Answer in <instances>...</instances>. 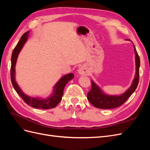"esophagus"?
<instances>
[{"label":"esophagus","instance_id":"1","mask_svg":"<svg viewBox=\"0 0 150 150\" xmlns=\"http://www.w3.org/2000/svg\"><path fill=\"white\" fill-rule=\"evenodd\" d=\"M78 73L80 75H88L89 74V71L84 66H81L78 69Z\"/></svg>","mask_w":150,"mask_h":150}]
</instances>
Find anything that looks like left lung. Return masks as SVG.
Instances as JSON below:
<instances>
[{"label":"left lung","mask_w":150,"mask_h":150,"mask_svg":"<svg viewBox=\"0 0 150 150\" xmlns=\"http://www.w3.org/2000/svg\"><path fill=\"white\" fill-rule=\"evenodd\" d=\"M133 47L135 54L136 74L132 84L125 93L120 95V96H116V95L110 96V95L104 94L103 91L99 88V86L91 80V81L92 84L91 89L87 94V98L91 104H93L94 107L99 109H104V110L119 107L125 103L127 99L131 96V95L134 92L139 82L140 59L134 45Z\"/></svg>","instance_id":"left-lung-1"}]
</instances>
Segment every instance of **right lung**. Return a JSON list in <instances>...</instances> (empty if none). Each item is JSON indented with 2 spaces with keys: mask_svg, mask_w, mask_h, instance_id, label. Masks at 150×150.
I'll use <instances>...</instances> for the list:
<instances>
[{
  "mask_svg": "<svg viewBox=\"0 0 150 150\" xmlns=\"http://www.w3.org/2000/svg\"><path fill=\"white\" fill-rule=\"evenodd\" d=\"M29 31L26 32L23 35L16 45L15 48L13 49L11 57V82L13 88L16 90L17 93L23 99L24 101L28 104L29 106H30L34 108H40L47 110V109H51L55 108L59 104L63 96V91L66 84L71 81L72 79L74 78V74L69 73L68 74L64 75L59 79V81L55 84L54 87V91L51 96H50L47 99H40L38 98H32L28 95L25 94L22 91L18 86L16 79V71L15 67L16 64V61L17 59V57L22 47L24 46V44L26 42L28 38V35Z\"/></svg>",
  "mask_w": 150,
  "mask_h": 150,
  "instance_id": "1",
  "label": "right lung"
}]
</instances>
